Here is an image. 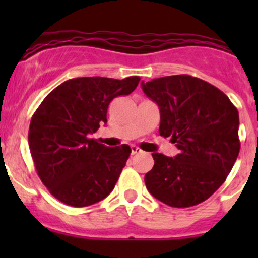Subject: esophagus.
<instances>
[{
	"instance_id": "esophagus-1",
	"label": "esophagus",
	"mask_w": 258,
	"mask_h": 258,
	"mask_svg": "<svg viewBox=\"0 0 258 258\" xmlns=\"http://www.w3.org/2000/svg\"><path fill=\"white\" fill-rule=\"evenodd\" d=\"M142 150L140 147H137V146H131V153L132 155H136V153H141Z\"/></svg>"
}]
</instances>
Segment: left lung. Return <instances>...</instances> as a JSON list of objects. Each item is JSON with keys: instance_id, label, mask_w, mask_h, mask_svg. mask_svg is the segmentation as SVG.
<instances>
[{"instance_id": "1", "label": "left lung", "mask_w": 258, "mask_h": 258, "mask_svg": "<svg viewBox=\"0 0 258 258\" xmlns=\"http://www.w3.org/2000/svg\"><path fill=\"white\" fill-rule=\"evenodd\" d=\"M160 108L161 136L179 150L175 157L152 153L145 183L155 199L171 207H191L212 196L232 170L238 152V111L206 81L176 75L141 83Z\"/></svg>"}]
</instances>
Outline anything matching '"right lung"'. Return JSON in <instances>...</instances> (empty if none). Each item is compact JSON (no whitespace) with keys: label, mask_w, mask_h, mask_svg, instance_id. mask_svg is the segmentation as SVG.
Masks as SVG:
<instances>
[{"label":"right lung","mask_w":258,"mask_h":258,"mask_svg":"<svg viewBox=\"0 0 258 258\" xmlns=\"http://www.w3.org/2000/svg\"><path fill=\"white\" fill-rule=\"evenodd\" d=\"M139 76L80 77L61 83L33 113L28 144L38 177L58 201L86 207L111 194L128 160V145L107 147L90 139L107 123L114 97L130 95Z\"/></svg>","instance_id":"1"}]
</instances>
